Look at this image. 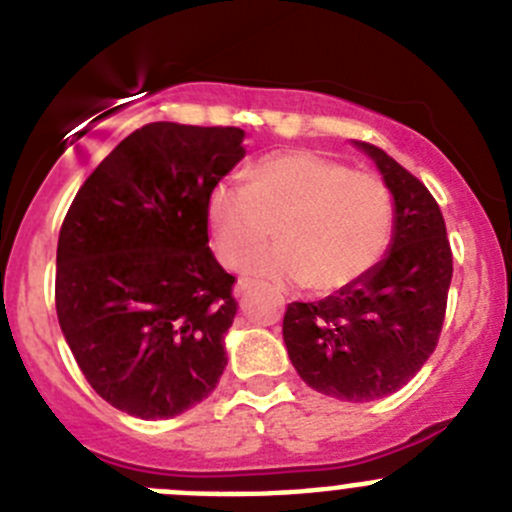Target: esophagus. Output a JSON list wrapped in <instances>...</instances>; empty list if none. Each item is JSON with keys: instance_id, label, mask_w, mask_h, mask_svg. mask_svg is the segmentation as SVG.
Segmentation results:
<instances>
[{"instance_id": "1", "label": "esophagus", "mask_w": 512, "mask_h": 512, "mask_svg": "<svg viewBox=\"0 0 512 512\" xmlns=\"http://www.w3.org/2000/svg\"><path fill=\"white\" fill-rule=\"evenodd\" d=\"M250 287H252L250 280H237V285H235V297L242 299L247 292H250Z\"/></svg>"}]
</instances>
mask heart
I'll use <instances>...</instances> for the list:
<instances>
[{"mask_svg": "<svg viewBox=\"0 0 512 512\" xmlns=\"http://www.w3.org/2000/svg\"><path fill=\"white\" fill-rule=\"evenodd\" d=\"M213 250L225 267L277 282H304L319 294L337 292L369 275L394 237V195L374 173L314 151L257 160L245 185L218 183L208 195Z\"/></svg>", "mask_w": 512, "mask_h": 512, "instance_id": "1", "label": "heart"}]
</instances>
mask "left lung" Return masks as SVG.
Segmentation results:
<instances>
[{
    "instance_id": "1",
    "label": "left lung",
    "mask_w": 512,
    "mask_h": 512,
    "mask_svg": "<svg viewBox=\"0 0 512 512\" xmlns=\"http://www.w3.org/2000/svg\"><path fill=\"white\" fill-rule=\"evenodd\" d=\"M396 205L391 250L369 275L319 302H292L285 344L304 384L342 401H374L409 384L441 337L453 252L426 185L371 143Z\"/></svg>"
}]
</instances>
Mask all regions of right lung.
<instances>
[{
	"label": "right lung",
	"mask_w": 512,
	"mask_h": 512,
	"mask_svg": "<svg viewBox=\"0 0 512 512\" xmlns=\"http://www.w3.org/2000/svg\"><path fill=\"white\" fill-rule=\"evenodd\" d=\"M242 141L235 126L146 123L98 163L61 223L56 317L118 411L173 418L223 376L237 280L208 247V195Z\"/></svg>",
	"instance_id": "obj_1"
}]
</instances>
